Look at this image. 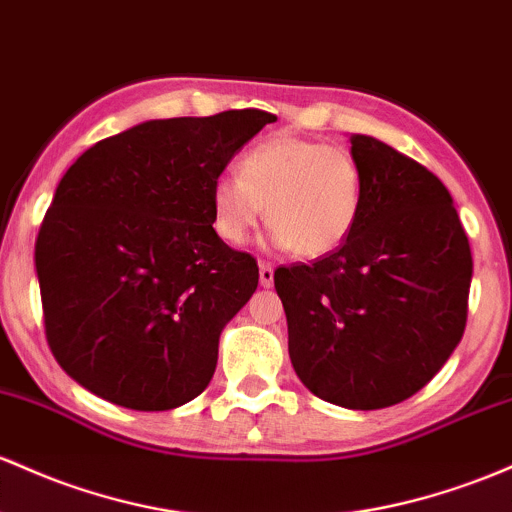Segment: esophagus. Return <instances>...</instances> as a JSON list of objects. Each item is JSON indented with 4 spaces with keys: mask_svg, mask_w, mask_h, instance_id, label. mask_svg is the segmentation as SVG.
<instances>
[{
    "mask_svg": "<svg viewBox=\"0 0 512 512\" xmlns=\"http://www.w3.org/2000/svg\"><path fill=\"white\" fill-rule=\"evenodd\" d=\"M260 284L267 286V289L274 284V269L269 262H260Z\"/></svg>",
    "mask_w": 512,
    "mask_h": 512,
    "instance_id": "34e87169",
    "label": "esophagus"
}]
</instances>
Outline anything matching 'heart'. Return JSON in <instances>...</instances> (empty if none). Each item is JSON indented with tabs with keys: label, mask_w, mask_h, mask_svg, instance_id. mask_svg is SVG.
<instances>
[{
	"label": "heart",
	"mask_w": 512,
	"mask_h": 512,
	"mask_svg": "<svg viewBox=\"0 0 512 512\" xmlns=\"http://www.w3.org/2000/svg\"><path fill=\"white\" fill-rule=\"evenodd\" d=\"M362 211V170L355 155L279 133L247 150L240 174L211 184L213 228L230 245H243L265 213L269 243L316 260L350 238Z\"/></svg>",
	"instance_id": "obj_1"
}]
</instances>
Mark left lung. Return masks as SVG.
<instances>
[{
	"instance_id": "8db88e82",
	"label": "left lung",
	"mask_w": 512,
	"mask_h": 512,
	"mask_svg": "<svg viewBox=\"0 0 512 512\" xmlns=\"http://www.w3.org/2000/svg\"><path fill=\"white\" fill-rule=\"evenodd\" d=\"M362 211L313 265L279 267L289 357L308 391L352 411L393 406L445 367L466 325L471 262L447 187L372 136H350Z\"/></svg>"
}]
</instances>
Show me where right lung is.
<instances>
[{
  "label": "right lung",
  "instance_id": "right-lung-1",
  "mask_svg": "<svg viewBox=\"0 0 512 512\" xmlns=\"http://www.w3.org/2000/svg\"><path fill=\"white\" fill-rule=\"evenodd\" d=\"M277 116L143 121L77 157L36 240L50 352L94 396L170 411L209 386L255 294V257L213 230L211 184Z\"/></svg>",
  "mask_w": 512,
  "mask_h": 512
}]
</instances>
